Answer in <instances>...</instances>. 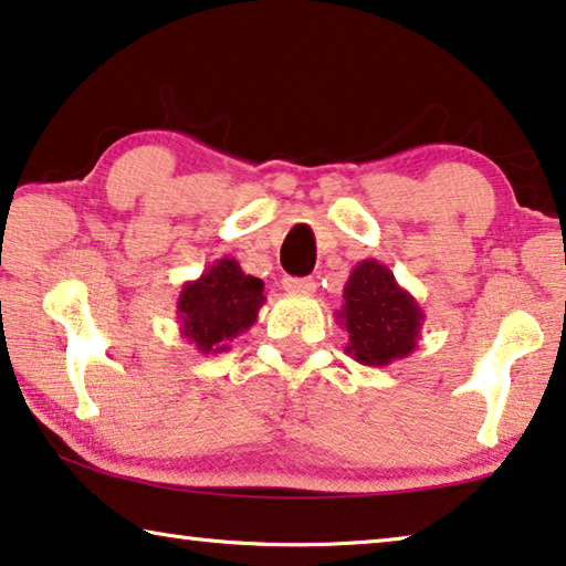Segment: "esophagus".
Listing matches in <instances>:
<instances>
[{
  "instance_id": "esophagus-1",
  "label": "esophagus",
  "mask_w": 566,
  "mask_h": 566,
  "mask_svg": "<svg viewBox=\"0 0 566 566\" xmlns=\"http://www.w3.org/2000/svg\"><path fill=\"white\" fill-rule=\"evenodd\" d=\"M284 290L286 292H300V294H312L317 290V282L312 276H284Z\"/></svg>"
}]
</instances>
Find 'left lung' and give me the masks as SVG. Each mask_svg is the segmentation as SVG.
Returning <instances> with one entry per match:
<instances>
[{"label":"left lung","mask_w":566,"mask_h":566,"mask_svg":"<svg viewBox=\"0 0 566 566\" xmlns=\"http://www.w3.org/2000/svg\"><path fill=\"white\" fill-rule=\"evenodd\" d=\"M337 325L347 332L345 353L367 367H385L418 347L426 312L378 259L349 272Z\"/></svg>","instance_id":"1"}]
</instances>
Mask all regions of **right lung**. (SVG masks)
Masks as SVG:
<instances>
[{"mask_svg": "<svg viewBox=\"0 0 566 566\" xmlns=\"http://www.w3.org/2000/svg\"><path fill=\"white\" fill-rule=\"evenodd\" d=\"M264 302V282L247 274L234 256H221L181 286L176 315L188 345L201 355H219L254 325Z\"/></svg>", "mask_w": 566, "mask_h": 566, "instance_id": "right-lung-1", "label": "right lung"}]
</instances>
